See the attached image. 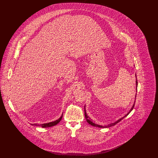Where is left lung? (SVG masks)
Instances as JSON below:
<instances>
[{
    "instance_id": "8db88e82",
    "label": "left lung",
    "mask_w": 158,
    "mask_h": 158,
    "mask_svg": "<svg viewBox=\"0 0 158 158\" xmlns=\"http://www.w3.org/2000/svg\"><path fill=\"white\" fill-rule=\"evenodd\" d=\"M135 77H136V75H135ZM135 84H136V90L137 89V79H136V81H135ZM137 92V91H136ZM135 98H136V94H135ZM135 104H133V105L132 106V107H131V108L130 109V110L129 111V112L124 116V117H122V118H120L119 120H118L117 121H115V122H114V123H111V124H108V125H107V126H101V125H99V124H95V123H94L92 120H90V118L88 117V115H87V114H86V110H85V118H86V120L87 121V122L90 124L91 126H94V127H97L99 128H107V127H112L113 126H114V125H115L116 124H117L118 123H119L121 120H122L124 117H126L127 115H128L133 110V109L134 108V106H135Z\"/></svg>"
}]
</instances>
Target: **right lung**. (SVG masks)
<instances>
[{"label":"right lung","mask_w":158,"mask_h":158,"mask_svg":"<svg viewBox=\"0 0 158 158\" xmlns=\"http://www.w3.org/2000/svg\"><path fill=\"white\" fill-rule=\"evenodd\" d=\"M62 117H63V114L61 115V116L60 117V118L57 120L54 121L53 122H50V123H45V124H31L32 126H40V127H41L46 128V127H52L54 126H56V124H57L59 122H60L61 120L62 119Z\"/></svg>","instance_id":"obj_1"}]
</instances>
